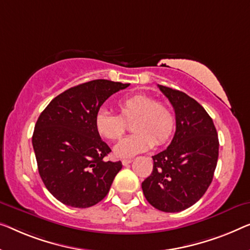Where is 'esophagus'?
I'll return each mask as SVG.
<instances>
[{"mask_svg": "<svg viewBox=\"0 0 250 250\" xmlns=\"http://www.w3.org/2000/svg\"><path fill=\"white\" fill-rule=\"evenodd\" d=\"M132 161H133L132 159H124V160H122V164H123V166H128Z\"/></svg>", "mask_w": 250, "mask_h": 250, "instance_id": "1", "label": "esophagus"}]
</instances>
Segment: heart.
<instances>
[{
  "label": "heart",
  "instance_id": "heart-1",
  "mask_svg": "<svg viewBox=\"0 0 250 250\" xmlns=\"http://www.w3.org/2000/svg\"><path fill=\"white\" fill-rule=\"evenodd\" d=\"M119 116L106 109L97 111L95 128L101 137L115 141L126 132V122H132L135 133L114 147L118 158H131L157 146L167 143L175 129V116L167 104L144 93H136L118 103Z\"/></svg>",
  "mask_w": 250,
  "mask_h": 250
}]
</instances>
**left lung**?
Here are the masks:
<instances>
[{
	"label": "left lung",
	"mask_w": 250,
	"mask_h": 250,
	"mask_svg": "<svg viewBox=\"0 0 250 250\" xmlns=\"http://www.w3.org/2000/svg\"><path fill=\"white\" fill-rule=\"evenodd\" d=\"M176 114V133L167 149L152 157L153 170L143 194L162 212H180L196 203L211 185L219 157L212 118L196 100L179 90L158 85Z\"/></svg>",
	"instance_id": "8db88e82"
}]
</instances>
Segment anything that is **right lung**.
<instances>
[{"label": "right lung", "instance_id": "obj_1", "mask_svg": "<svg viewBox=\"0 0 250 250\" xmlns=\"http://www.w3.org/2000/svg\"><path fill=\"white\" fill-rule=\"evenodd\" d=\"M128 85L103 79L82 83L55 97L38 117L32 135L38 171L61 203L90 208L109 191L123 166L104 159L111 150L96 131L95 116Z\"/></svg>", "mask_w": 250, "mask_h": 250}]
</instances>
